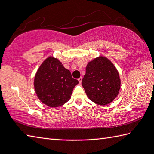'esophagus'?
<instances>
[{"label": "esophagus", "mask_w": 154, "mask_h": 154, "mask_svg": "<svg viewBox=\"0 0 154 154\" xmlns=\"http://www.w3.org/2000/svg\"><path fill=\"white\" fill-rule=\"evenodd\" d=\"M82 77H79V79H78V81H79V83H81V81H82Z\"/></svg>", "instance_id": "1"}]
</instances>
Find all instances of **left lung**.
I'll return each mask as SVG.
<instances>
[{"mask_svg": "<svg viewBox=\"0 0 154 154\" xmlns=\"http://www.w3.org/2000/svg\"><path fill=\"white\" fill-rule=\"evenodd\" d=\"M119 71L109 59L99 56L89 61L82 85L88 98L99 105H107L116 99L120 89Z\"/></svg>", "mask_w": 154, "mask_h": 154, "instance_id": "1", "label": "left lung"}]
</instances>
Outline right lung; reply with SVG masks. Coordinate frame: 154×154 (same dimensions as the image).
Masks as SVG:
<instances>
[{
    "label": "right lung",
    "instance_id": "add662e5",
    "mask_svg": "<svg viewBox=\"0 0 154 154\" xmlns=\"http://www.w3.org/2000/svg\"><path fill=\"white\" fill-rule=\"evenodd\" d=\"M79 83L71 72L57 58L50 56L43 61L35 73L34 85L37 97L45 105L55 108L70 99L72 91Z\"/></svg>",
    "mask_w": 154,
    "mask_h": 154
}]
</instances>
